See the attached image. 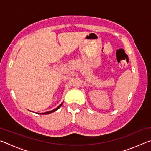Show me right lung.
<instances>
[{
  "label": "right lung",
  "mask_w": 151,
  "mask_h": 151,
  "mask_svg": "<svg viewBox=\"0 0 151 151\" xmlns=\"http://www.w3.org/2000/svg\"><path fill=\"white\" fill-rule=\"evenodd\" d=\"M63 103H61V104H60V105H59V106H58L57 107V108H56V109H53V110H52V111H48V112H44V113H40V114H49V113H51V112H55V111H57V110H58V109H59V108H60V107L61 106H62V104H63Z\"/></svg>",
  "instance_id": "add662e5"
}]
</instances>
